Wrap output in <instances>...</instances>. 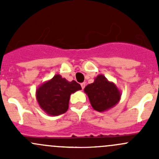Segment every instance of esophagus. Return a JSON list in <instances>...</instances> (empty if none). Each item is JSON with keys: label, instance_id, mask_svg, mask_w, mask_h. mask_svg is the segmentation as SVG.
Wrapping results in <instances>:
<instances>
[{"label": "esophagus", "instance_id": "esophagus-1", "mask_svg": "<svg viewBox=\"0 0 159 159\" xmlns=\"http://www.w3.org/2000/svg\"><path fill=\"white\" fill-rule=\"evenodd\" d=\"M81 89H84V87H85V83H81Z\"/></svg>", "mask_w": 159, "mask_h": 159}]
</instances>
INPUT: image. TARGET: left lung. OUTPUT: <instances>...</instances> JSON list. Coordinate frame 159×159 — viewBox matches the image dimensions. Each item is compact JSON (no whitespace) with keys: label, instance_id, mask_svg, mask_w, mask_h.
Segmentation results:
<instances>
[{"label":"left lung","instance_id":"left-lung-1","mask_svg":"<svg viewBox=\"0 0 159 159\" xmlns=\"http://www.w3.org/2000/svg\"><path fill=\"white\" fill-rule=\"evenodd\" d=\"M84 91L92 108L99 112L106 111L115 106L121 96L116 84L108 81L103 75H98L94 82L84 88Z\"/></svg>","mask_w":159,"mask_h":159}]
</instances>
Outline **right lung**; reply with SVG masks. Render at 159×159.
Returning <instances> with one entry per match:
<instances>
[{
    "label": "right lung",
    "mask_w": 159,
    "mask_h": 159,
    "mask_svg": "<svg viewBox=\"0 0 159 159\" xmlns=\"http://www.w3.org/2000/svg\"><path fill=\"white\" fill-rule=\"evenodd\" d=\"M81 89L76 81H67L57 74L36 89V99L45 113L57 116L67 111L70 94Z\"/></svg>",
    "instance_id": "1"
}]
</instances>
